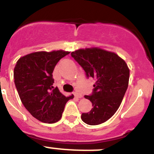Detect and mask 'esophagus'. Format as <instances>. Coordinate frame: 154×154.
<instances>
[{
  "instance_id": "esophagus-1",
  "label": "esophagus",
  "mask_w": 154,
  "mask_h": 154,
  "mask_svg": "<svg viewBox=\"0 0 154 154\" xmlns=\"http://www.w3.org/2000/svg\"><path fill=\"white\" fill-rule=\"evenodd\" d=\"M74 95H75V96L76 98H82V95L81 93H79V92H75Z\"/></svg>"
}]
</instances>
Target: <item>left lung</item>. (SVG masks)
Listing matches in <instances>:
<instances>
[{"label": "left lung", "mask_w": 154, "mask_h": 154, "mask_svg": "<svg viewBox=\"0 0 154 154\" xmlns=\"http://www.w3.org/2000/svg\"><path fill=\"white\" fill-rule=\"evenodd\" d=\"M83 68L87 77L96 80L90 100L93 108L81 118L88 125L105 123L116 113L129 85L130 69L123 58L112 51L97 47L75 50L71 53Z\"/></svg>", "instance_id": "obj_1"}]
</instances>
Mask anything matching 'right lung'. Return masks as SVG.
<instances>
[{
    "instance_id": "right-lung-1",
    "label": "right lung",
    "mask_w": 154,
    "mask_h": 154,
    "mask_svg": "<svg viewBox=\"0 0 154 154\" xmlns=\"http://www.w3.org/2000/svg\"><path fill=\"white\" fill-rule=\"evenodd\" d=\"M70 51H36L21 57L14 69V84L21 103L35 119L42 123L60 120L65 106L74 96H65L53 86V70Z\"/></svg>"
}]
</instances>
